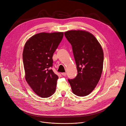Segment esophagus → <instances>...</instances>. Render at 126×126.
Masks as SVG:
<instances>
[{"instance_id": "obj_1", "label": "esophagus", "mask_w": 126, "mask_h": 126, "mask_svg": "<svg viewBox=\"0 0 126 126\" xmlns=\"http://www.w3.org/2000/svg\"><path fill=\"white\" fill-rule=\"evenodd\" d=\"M62 75L63 76H66V73H62Z\"/></svg>"}]
</instances>
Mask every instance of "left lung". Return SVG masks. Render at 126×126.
<instances>
[{
  "mask_svg": "<svg viewBox=\"0 0 126 126\" xmlns=\"http://www.w3.org/2000/svg\"><path fill=\"white\" fill-rule=\"evenodd\" d=\"M64 34L72 47L78 73L68 81L74 94L85 96L92 92L100 79L103 69V49L94 36L87 31L71 30Z\"/></svg>",
  "mask_w": 126,
  "mask_h": 126,
  "instance_id": "obj_1",
  "label": "left lung"
}]
</instances>
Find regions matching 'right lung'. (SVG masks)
<instances>
[{
    "label": "right lung",
    "mask_w": 126,
    "mask_h": 126,
    "mask_svg": "<svg viewBox=\"0 0 126 126\" xmlns=\"http://www.w3.org/2000/svg\"><path fill=\"white\" fill-rule=\"evenodd\" d=\"M63 32L40 33L30 38L22 53L25 79L33 91L42 98L54 93L58 76L51 68L53 54L63 38Z\"/></svg>",
    "instance_id": "1"
}]
</instances>
